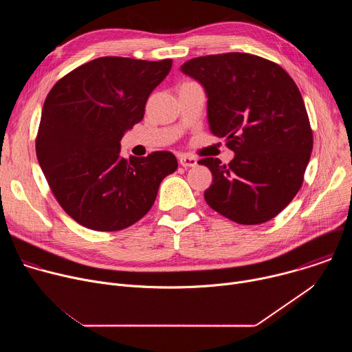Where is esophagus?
<instances>
[{
	"instance_id": "esophagus-1",
	"label": "esophagus",
	"mask_w": 352,
	"mask_h": 352,
	"mask_svg": "<svg viewBox=\"0 0 352 352\" xmlns=\"http://www.w3.org/2000/svg\"><path fill=\"white\" fill-rule=\"evenodd\" d=\"M179 164L182 167H195L197 164V160L192 156H181L179 157Z\"/></svg>"
}]
</instances>
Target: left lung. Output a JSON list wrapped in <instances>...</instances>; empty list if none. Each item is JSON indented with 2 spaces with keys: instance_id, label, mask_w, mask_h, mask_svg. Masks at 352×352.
Returning a JSON list of instances; mask_svg holds the SVG:
<instances>
[{
  "instance_id": "obj_1",
  "label": "left lung",
  "mask_w": 352,
  "mask_h": 352,
  "mask_svg": "<svg viewBox=\"0 0 352 352\" xmlns=\"http://www.w3.org/2000/svg\"><path fill=\"white\" fill-rule=\"evenodd\" d=\"M181 71L208 93L210 131L234 160L205 157L213 184L206 204L243 226L276 217L302 186L314 133L302 96L276 63L248 53L196 57Z\"/></svg>"
}]
</instances>
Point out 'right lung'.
<instances>
[{
	"instance_id": "obj_1",
	"label": "right lung",
	"mask_w": 352,
	"mask_h": 352,
	"mask_svg": "<svg viewBox=\"0 0 352 352\" xmlns=\"http://www.w3.org/2000/svg\"><path fill=\"white\" fill-rule=\"evenodd\" d=\"M173 60L102 57L63 76L45 97L36 155L60 206L80 226L120 231L152 209L160 182L178 167L167 150L121 156L120 140L140 122Z\"/></svg>"
}]
</instances>
